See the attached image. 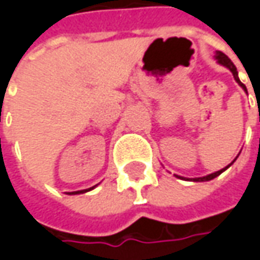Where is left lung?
Wrapping results in <instances>:
<instances>
[{
  "mask_svg": "<svg viewBox=\"0 0 260 260\" xmlns=\"http://www.w3.org/2000/svg\"><path fill=\"white\" fill-rule=\"evenodd\" d=\"M214 57L217 59V62H218L220 65H223V66H225L227 69H230V72H232V74H233V76H235L236 82H237V84L242 86L246 92H247L245 84H242V82H240V79H239V75H237V69H236L235 63H233V62H232V60H230V59H229V57H227V56L223 53V52H220V50H217V52H215ZM235 160H233V162H235ZM233 162H232V164H233ZM232 164H230V165H232ZM229 166H225L224 169H220V171H217V172H214V174H210V175H207V176H203V178H192L191 181H194V182H204V181H211V179H214L215 176H218V175L221 174V172H224ZM178 178H182V176H178ZM182 179H185V178H182Z\"/></svg>",
  "mask_w": 260,
  "mask_h": 260,
  "instance_id": "left-lung-1",
  "label": "left lung"
}]
</instances>
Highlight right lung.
Here are the masks:
<instances>
[{"label": "right lung", "mask_w": 260, "mask_h": 260, "mask_svg": "<svg viewBox=\"0 0 260 260\" xmlns=\"http://www.w3.org/2000/svg\"><path fill=\"white\" fill-rule=\"evenodd\" d=\"M91 189H94V186H92V188H88V189H82V191H74V192H71V194H84V192H88V191H91Z\"/></svg>", "instance_id": "obj_1"}]
</instances>
